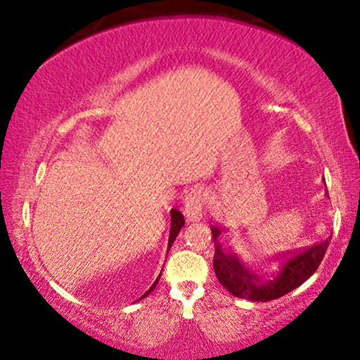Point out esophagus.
Masks as SVG:
<instances>
[{
    "mask_svg": "<svg viewBox=\"0 0 360 360\" xmlns=\"http://www.w3.org/2000/svg\"><path fill=\"white\" fill-rule=\"evenodd\" d=\"M206 205H208V195H206L205 191L201 190L191 191V193L186 196V205H185L188 218L196 219L198 216H201L203 210L206 208Z\"/></svg>",
    "mask_w": 360,
    "mask_h": 360,
    "instance_id": "1",
    "label": "esophagus"
}]
</instances>
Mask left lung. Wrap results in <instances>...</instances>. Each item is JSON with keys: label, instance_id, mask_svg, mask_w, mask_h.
<instances>
[{"label": "left lung", "instance_id": "left-lung-1", "mask_svg": "<svg viewBox=\"0 0 360 360\" xmlns=\"http://www.w3.org/2000/svg\"><path fill=\"white\" fill-rule=\"evenodd\" d=\"M223 233V228L211 226V234L214 240V274L219 283L229 293L238 298L249 300V302H270V300L283 297L307 282L316 272L331 240L329 238L311 248L283 254L282 257H278L272 272L259 275L245 267L239 255L226 252L223 244L219 243V236Z\"/></svg>", "mask_w": 360, "mask_h": 360}]
</instances>
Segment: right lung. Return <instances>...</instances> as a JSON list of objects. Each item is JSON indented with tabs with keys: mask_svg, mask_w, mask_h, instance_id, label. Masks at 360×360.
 I'll return each instance as SVG.
<instances>
[{
	"mask_svg": "<svg viewBox=\"0 0 360 360\" xmlns=\"http://www.w3.org/2000/svg\"><path fill=\"white\" fill-rule=\"evenodd\" d=\"M184 224H185V219H184V214L180 213L179 210H172L170 211V236H169V249L172 248V244H174V240L176 239V236H179V233H180V229L184 228ZM160 278V277H159ZM159 278L155 280L154 283H152V287L147 290V292L142 295L141 298H144V297H147V295H149L152 290L155 288V285H157V282H159ZM139 298V300H141Z\"/></svg>",
	"mask_w": 360,
	"mask_h": 360,
	"instance_id": "add662e5",
	"label": "right lung"
}]
</instances>
